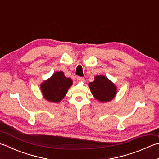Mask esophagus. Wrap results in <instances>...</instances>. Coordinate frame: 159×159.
<instances>
[{
	"label": "esophagus",
	"mask_w": 159,
	"mask_h": 159,
	"mask_svg": "<svg viewBox=\"0 0 159 159\" xmlns=\"http://www.w3.org/2000/svg\"><path fill=\"white\" fill-rule=\"evenodd\" d=\"M84 79H83V78L82 77H78L77 78V81L78 82H83Z\"/></svg>",
	"instance_id": "34e87169"
}]
</instances>
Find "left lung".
<instances>
[{
    "label": "left lung",
    "instance_id": "obj_1",
    "mask_svg": "<svg viewBox=\"0 0 159 159\" xmlns=\"http://www.w3.org/2000/svg\"><path fill=\"white\" fill-rule=\"evenodd\" d=\"M88 86L94 97L102 103L110 102L117 94L116 85L103 75L95 76L94 81L89 83Z\"/></svg>",
    "mask_w": 159,
    "mask_h": 159
}]
</instances>
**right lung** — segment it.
<instances>
[{
  "instance_id": "obj_1",
  "label": "right lung",
  "mask_w": 159,
  "mask_h": 159,
  "mask_svg": "<svg viewBox=\"0 0 159 159\" xmlns=\"http://www.w3.org/2000/svg\"><path fill=\"white\" fill-rule=\"evenodd\" d=\"M73 84L70 78L65 77L63 71H56L40 84L42 94L49 102L59 103L67 94L68 89Z\"/></svg>"
}]
</instances>
